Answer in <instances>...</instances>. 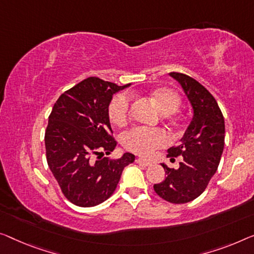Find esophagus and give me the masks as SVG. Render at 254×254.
I'll return each mask as SVG.
<instances>
[{
    "label": "esophagus",
    "mask_w": 254,
    "mask_h": 254,
    "mask_svg": "<svg viewBox=\"0 0 254 254\" xmlns=\"http://www.w3.org/2000/svg\"><path fill=\"white\" fill-rule=\"evenodd\" d=\"M135 162H137V163H139V164H142V165H145V166H150V165H151V163H150L149 161H147V160H143V158H140V157L135 158Z\"/></svg>",
    "instance_id": "34e87169"
}]
</instances>
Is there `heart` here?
<instances>
[{
  "label": "heart",
  "mask_w": 254,
  "mask_h": 254,
  "mask_svg": "<svg viewBox=\"0 0 254 254\" xmlns=\"http://www.w3.org/2000/svg\"><path fill=\"white\" fill-rule=\"evenodd\" d=\"M162 113L169 115L175 113L181 104V98L175 90L162 86L150 93ZM131 114V99L126 93H120L113 98L108 106V116L116 127H124L128 122ZM122 143L127 150L142 156H149L155 150L166 146L169 138L160 128L133 127L126 132L122 137Z\"/></svg>",
  "instance_id": "1"
}]
</instances>
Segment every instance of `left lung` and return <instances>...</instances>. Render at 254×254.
Wrapping results in <instances>:
<instances>
[{
	"instance_id": "obj_1",
	"label": "left lung",
	"mask_w": 254,
	"mask_h": 254,
	"mask_svg": "<svg viewBox=\"0 0 254 254\" xmlns=\"http://www.w3.org/2000/svg\"><path fill=\"white\" fill-rule=\"evenodd\" d=\"M170 75L183 86L194 116L181 143L168 149L171 160L183 156L179 169L162 164L166 177L154 185V190L170 203L184 204L197 198L218 170L225 146V119L217 100L199 82L177 71Z\"/></svg>"
}]
</instances>
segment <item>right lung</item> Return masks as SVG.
I'll return each mask as SVG.
<instances>
[{"label":"right lung","instance_id":"1","mask_svg":"<svg viewBox=\"0 0 254 254\" xmlns=\"http://www.w3.org/2000/svg\"><path fill=\"white\" fill-rule=\"evenodd\" d=\"M127 85L91 76L58 98L45 130L48 165L65 197L75 205L90 207L115 191L123 169L134 161L126 153L119 160L103 158L116 141L109 123L113 94Z\"/></svg>","mask_w":254,"mask_h":254}]
</instances>
